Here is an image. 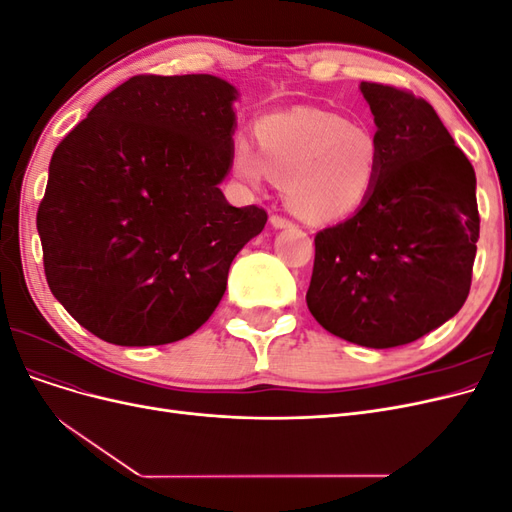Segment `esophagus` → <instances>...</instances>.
Returning a JSON list of instances; mask_svg holds the SVG:
<instances>
[{
  "label": "esophagus",
  "instance_id": "esophagus-1",
  "mask_svg": "<svg viewBox=\"0 0 512 512\" xmlns=\"http://www.w3.org/2000/svg\"><path fill=\"white\" fill-rule=\"evenodd\" d=\"M269 222H271V226L277 228V230H280V228H290V226H292V222L286 220V218H282V215H271Z\"/></svg>",
  "mask_w": 512,
  "mask_h": 512
}]
</instances>
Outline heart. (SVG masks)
<instances>
[{"mask_svg": "<svg viewBox=\"0 0 512 512\" xmlns=\"http://www.w3.org/2000/svg\"><path fill=\"white\" fill-rule=\"evenodd\" d=\"M258 149L245 136L230 147L232 173L247 185L284 183V200L309 224L352 218L374 196L380 145L374 134L329 111L297 106L256 123Z\"/></svg>", "mask_w": 512, "mask_h": 512, "instance_id": "1", "label": "heart"}]
</instances>
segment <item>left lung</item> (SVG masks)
Returning a JSON list of instances; mask_svg holds the SVG:
<instances>
[{"label": "left lung", "mask_w": 512, "mask_h": 512, "mask_svg": "<svg viewBox=\"0 0 512 512\" xmlns=\"http://www.w3.org/2000/svg\"><path fill=\"white\" fill-rule=\"evenodd\" d=\"M374 115L380 179L369 203L316 235L307 307L329 333L395 348L466 303L478 241L476 175L433 106L359 85Z\"/></svg>", "instance_id": "obj_1"}]
</instances>
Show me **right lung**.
I'll use <instances>...</instances> for the list:
<instances>
[{
    "label": "right lung",
    "mask_w": 512,
    "mask_h": 512,
    "mask_svg": "<svg viewBox=\"0 0 512 512\" xmlns=\"http://www.w3.org/2000/svg\"><path fill=\"white\" fill-rule=\"evenodd\" d=\"M239 91L220 76H134L53 153L38 209L53 297L117 346L173 344L203 327L267 213L232 207Z\"/></svg>",
    "instance_id": "obj_1"
}]
</instances>
